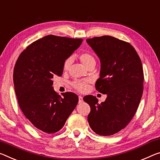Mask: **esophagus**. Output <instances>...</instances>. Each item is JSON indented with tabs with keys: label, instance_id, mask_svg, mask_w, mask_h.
<instances>
[{
	"label": "esophagus",
	"instance_id": "esophagus-1",
	"mask_svg": "<svg viewBox=\"0 0 160 160\" xmlns=\"http://www.w3.org/2000/svg\"><path fill=\"white\" fill-rule=\"evenodd\" d=\"M78 98H79V103H81L83 101V98H82V96H80V95Z\"/></svg>",
	"mask_w": 160,
	"mask_h": 160
}]
</instances>
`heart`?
<instances>
[{
  "label": "heart",
  "instance_id": "heart-1",
  "mask_svg": "<svg viewBox=\"0 0 160 160\" xmlns=\"http://www.w3.org/2000/svg\"><path fill=\"white\" fill-rule=\"evenodd\" d=\"M79 58L81 62L87 68H90V66H95L96 63L95 58L94 57V55L91 52H84L81 53ZM71 63H72V58H67L64 62V64H63V70L65 71H68L69 70ZM90 82H91L90 79H86L84 80H75L72 82V85L75 90H77L80 92H84L87 90L88 88V84Z\"/></svg>",
  "mask_w": 160,
  "mask_h": 160
}]
</instances>
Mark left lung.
<instances>
[{
	"label": "left lung",
	"mask_w": 160,
	"mask_h": 160,
	"mask_svg": "<svg viewBox=\"0 0 160 160\" xmlns=\"http://www.w3.org/2000/svg\"><path fill=\"white\" fill-rule=\"evenodd\" d=\"M86 41L101 62L95 88L107 95L100 104L95 96L83 98L90 107L88 121L98 135H112L128 125L138 110L143 92L142 65L135 49L128 42L109 35Z\"/></svg>",
	"instance_id": "left-lung-1"
}]
</instances>
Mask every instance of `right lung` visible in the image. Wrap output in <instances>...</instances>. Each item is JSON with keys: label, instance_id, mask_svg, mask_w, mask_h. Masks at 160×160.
Listing matches in <instances>:
<instances>
[{"label": "right lung", "instance_id": "right-lung-1", "mask_svg": "<svg viewBox=\"0 0 160 160\" xmlns=\"http://www.w3.org/2000/svg\"><path fill=\"white\" fill-rule=\"evenodd\" d=\"M81 38L49 35L28 45L19 55L13 71L18 102L35 128L48 134L57 132L78 102L73 92L62 97L53 89V78L62 74L65 60L79 48Z\"/></svg>", "mask_w": 160, "mask_h": 160}]
</instances>
